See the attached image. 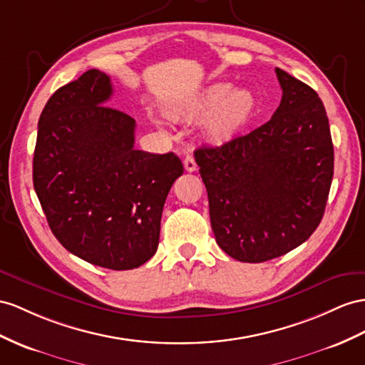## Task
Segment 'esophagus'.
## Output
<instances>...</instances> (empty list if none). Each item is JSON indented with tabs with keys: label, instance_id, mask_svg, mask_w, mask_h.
I'll list each match as a JSON object with an SVG mask.
<instances>
[{
	"label": "esophagus",
	"instance_id": "1",
	"mask_svg": "<svg viewBox=\"0 0 365 365\" xmlns=\"http://www.w3.org/2000/svg\"><path fill=\"white\" fill-rule=\"evenodd\" d=\"M183 166H185V170L188 171V173H192V171L197 170V165H195L194 157H191V155H186L183 158Z\"/></svg>",
	"mask_w": 365,
	"mask_h": 365
}]
</instances>
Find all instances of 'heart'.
Returning <instances> with one entry per match:
<instances>
[{
    "label": "heart",
    "instance_id": "obj_1",
    "mask_svg": "<svg viewBox=\"0 0 365 365\" xmlns=\"http://www.w3.org/2000/svg\"><path fill=\"white\" fill-rule=\"evenodd\" d=\"M256 110V98L247 89L232 91L230 83H214L194 96L166 108V117L177 123L205 120L203 137L211 145L235 138Z\"/></svg>",
    "mask_w": 365,
    "mask_h": 365
}]
</instances>
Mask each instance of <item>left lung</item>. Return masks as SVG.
I'll use <instances>...</instances> for the list:
<instances>
[{"instance_id":"left-lung-1","label":"left lung","mask_w":365,"mask_h":365,"mask_svg":"<svg viewBox=\"0 0 365 365\" xmlns=\"http://www.w3.org/2000/svg\"><path fill=\"white\" fill-rule=\"evenodd\" d=\"M282 100L265 125L195 149L217 245L240 262L287 255L319 225L333 179L329 117L316 91L276 68Z\"/></svg>"}]
</instances>
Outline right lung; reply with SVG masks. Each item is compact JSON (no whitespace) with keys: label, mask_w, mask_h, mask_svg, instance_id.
Returning a JSON list of instances; mask_svg holds the SVG:
<instances>
[{"label":"right lung","mask_w":365,"mask_h":365,"mask_svg":"<svg viewBox=\"0 0 365 365\" xmlns=\"http://www.w3.org/2000/svg\"><path fill=\"white\" fill-rule=\"evenodd\" d=\"M110 96L98 69L53 92L38 120L34 188L64 248L92 265L133 269L155 255L183 165L173 153L135 149V120L105 106Z\"/></svg>","instance_id":"obj_1"}]
</instances>
